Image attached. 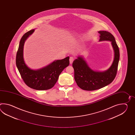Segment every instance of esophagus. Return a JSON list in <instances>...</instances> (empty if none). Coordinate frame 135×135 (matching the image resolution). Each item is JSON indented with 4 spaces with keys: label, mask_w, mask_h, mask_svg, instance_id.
<instances>
[{
    "label": "esophagus",
    "mask_w": 135,
    "mask_h": 135,
    "mask_svg": "<svg viewBox=\"0 0 135 135\" xmlns=\"http://www.w3.org/2000/svg\"><path fill=\"white\" fill-rule=\"evenodd\" d=\"M74 60V57H70L69 58V62H70V64H71L72 63H73V61Z\"/></svg>",
    "instance_id": "obj_1"
}]
</instances>
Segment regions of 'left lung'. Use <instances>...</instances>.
Listing matches in <instances>:
<instances>
[{
  "label": "left lung",
  "instance_id": "8db88e82",
  "mask_svg": "<svg viewBox=\"0 0 135 135\" xmlns=\"http://www.w3.org/2000/svg\"><path fill=\"white\" fill-rule=\"evenodd\" d=\"M99 41H110L114 52V58L112 66L103 72L96 71L88 66L83 57L79 56L75 59L72 66L74 70V79L81 89L86 91H94L109 85L114 80L117 72L120 59V52L114 36L106 31H98Z\"/></svg>",
  "mask_w": 135,
  "mask_h": 135
}]
</instances>
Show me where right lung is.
<instances>
[{
	"label": "right lung",
	"instance_id": "right-lung-1",
	"mask_svg": "<svg viewBox=\"0 0 135 135\" xmlns=\"http://www.w3.org/2000/svg\"><path fill=\"white\" fill-rule=\"evenodd\" d=\"M32 29L26 33L21 39L18 49L16 64L25 83L30 88L37 90L51 89L57 82L59 75L69 64V57L53 62L43 68L33 70L26 66L23 57L25 42L34 32Z\"/></svg>",
	"mask_w": 135,
	"mask_h": 135
}]
</instances>
